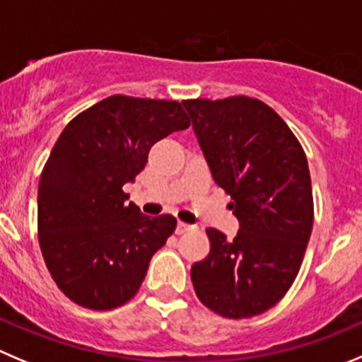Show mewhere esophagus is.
<instances>
[{
	"label": "esophagus",
	"instance_id": "1",
	"mask_svg": "<svg viewBox=\"0 0 362 362\" xmlns=\"http://www.w3.org/2000/svg\"><path fill=\"white\" fill-rule=\"evenodd\" d=\"M190 229H192V226H188V223H185L179 220L177 227H175V233H177V235H185V233H188Z\"/></svg>",
	"mask_w": 362,
	"mask_h": 362
}]
</instances>
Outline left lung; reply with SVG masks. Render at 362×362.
I'll use <instances>...</instances> for the list:
<instances>
[{
	"label": "left lung",
	"mask_w": 362,
	"mask_h": 362,
	"mask_svg": "<svg viewBox=\"0 0 362 362\" xmlns=\"http://www.w3.org/2000/svg\"><path fill=\"white\" fill-rule=\"evenodd\" d=\"M213 179L233 199V242L206 229L209 254L194 263L199 300L230 320L274 308L293 284L313 229L308 158L288 124L256 98L183 101Z\"/></svg>",
	"instance_id": "left-lung-1"
}]
</instances>
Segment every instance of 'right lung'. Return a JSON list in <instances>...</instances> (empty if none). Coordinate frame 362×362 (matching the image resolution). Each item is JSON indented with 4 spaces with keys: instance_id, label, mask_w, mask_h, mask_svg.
I'll use <instances>...</instances> for the list:
<instances>
[{
    "instance_id": "1",
    "label": "right lung",
    "mask_w": 362,
    "mask_h": 362,
    "mask_svg": "<svg viewBox=\"0 0 362 362\" xmlns=\"http://www.w3.org/2000/svg\"><path fill=\"white\" fill-rule=\"evenodd\" d=\"M190 126L181 103L110 95L78 113L40 174L39 243L51 277L74 304L110 311L132 300L175 218H149L122 187L158 140Z\"/></svg>"
}]
</instances>
